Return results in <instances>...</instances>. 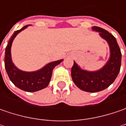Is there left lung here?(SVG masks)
<instances>
[{
	"instance_id": "1",
	"label": "left lung",
	"mask_w": 126,
	"mask_h": 126,
	"mask_svg": "<svg viewBox=\"0 0 126 126\" xmlns=\"http://www.w3.org/2000/svg\"><path fill=\"white\" fill-rule=\"evenodd\" d=\"M92 29L99 32L100 37L107 42L110 50L109 60L104 66L94 71L82 69L74 61L71 74L79 88L85 92L96 93L108 88L116 79L121 64V52L116 39L112 34L98 27H93Z\"/></svg>"
}]
</instances>
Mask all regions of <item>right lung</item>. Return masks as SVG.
Returning <instances> with one entry per match:
<instances>
[{
  "instance_id": "obj_1",
  "label": "right lung",
  "mask_w": 126,
  "mask_h": 126,
  "mask_svg": "<svg viewBox=\"0 0 126 126\" xmlns=\"http://www.w3.org/2000/svg\"><path fill=\"white\" fill-rule=\"evenodd\" d=\"M27 25L13 33L7 43L5 52V68L12 83L18 88L27 92H36L46 88L51 79L53 69L60 64L63 60L52 62L43 68L35 71H24L18 69L12 62L11 57V47L15 38L20 32L27 29Z\"/></svg>"
}]
</instances>
